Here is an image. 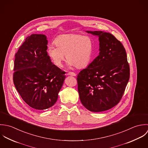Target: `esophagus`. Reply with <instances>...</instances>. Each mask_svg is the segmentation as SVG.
Wrapping results in <instances>:
<instances>
[{
	"mask_svg": "<svg viewBox=\"0 0 148 148\" xmlns=\"http://www.w3.org/2000/svg\"><path fill=\"white\" fill-rule=\"evenodd\" d=\"M67 74L69 75H71V76H75L76 75V74L74 72H69Z\"/></svg>",
	"mask_w": 148,
	"mask_h": 148,
	"instance_id": "1",
	"label": "esophagus"
}]
</instances>
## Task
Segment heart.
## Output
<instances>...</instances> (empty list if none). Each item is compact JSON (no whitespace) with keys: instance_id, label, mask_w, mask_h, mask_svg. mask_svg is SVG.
I'll return each mask as SVG.
<instances>
[{"instance_id":"heart-1","label":"heart","mask_w":148,"mask_h":148,"mask_svg":"<svg viewBox=\"0 0 148 148\" xmlns=\"http://www.w3.org/2000/svg\"><path fill=\"white\" fill-rule=\"evenodd\" d=\"M93 51L92 38L79 34L60 35L56 40V45H50L47 49L50 58L57 66H62L66 55L67 64L79 69L89 64Z\"/></svg>"}]
</instances>
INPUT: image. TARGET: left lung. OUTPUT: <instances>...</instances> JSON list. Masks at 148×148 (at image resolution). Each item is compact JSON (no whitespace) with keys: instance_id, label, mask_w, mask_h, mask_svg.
<instances>
[{"instance_id":"left-lung-1","label":"left lung","mask_w":148,"mask_h":148,"mask_svg":"<svg viewBox=\"0 0 148 148\" xmlns=\"http://www.w3.org/2000/svg\"><path fill=\"white\" fill-rule=\"evenodd\" d=\"M97 35L99 54L77 75L78 90L82 105L90 111L109 110L121 101L130 78L125 49L109 32L87 31Z\"/></svg>"}]
</instances>
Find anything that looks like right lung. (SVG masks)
<instances>
[{
	"instance_id": "add662e5",
	"label": "right lung",
	"mask_w": 148,
	"mask_h": 148,
	"mask_svg": "<svg viewBox=\"0 0 148 148\" xmlns=\"http://www.w3.org/2000/svg\"><path fill=\"white\" fill-rule=\"evenodd\" d=\"M47 40L32 34L15 54L13 81L23 100L32 108L45 110L57 102L65 72L54 64L47 53Z\"/></svg>"
}]
</instances>
